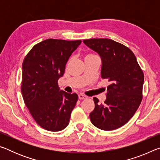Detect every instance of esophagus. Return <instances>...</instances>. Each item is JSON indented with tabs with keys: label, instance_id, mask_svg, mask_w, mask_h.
Listing matches in <instances>:
<instances>
[{
	"label": "esophagus",
	"instance_id": "1",
	"mask_svg": "<svg viewBox=\"0 0 160 160\" xmlns=\"http://www.w3.org/2000/svg\"><path fill=\"white\" fill-rule=\"evenodd\" d=\"M78 98H79V99H85L87 98V96H85V94H80L79 95H78Z\"/></svg>",
	"mask_w": 160,
	"mask_h": 160
}]
</instances>
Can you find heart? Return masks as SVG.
I'll use <instances>...</instances> for the list:
<instances>
[{"label": "heart", "mask_w": 160, "mask_h": 160, "mask_svg": "<svg viewBox=\"0 0 160 160\" xmlns=\"http://www.w3.org/2000/svg\"><path fill=\"white\" fill-rule=\"evenodd\" d=\"M93 56V55H92V54H88V55H87L85 56V57H88V56Z\"/></svg>", "instance_id": "obj_1"}]
</instances>
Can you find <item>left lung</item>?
I'll return each mask as SVG.
<instances>
[{
    "label": "left lung",
    "mask_w": 160,
    "mask_h": 160,
    "mask_svg": "<svg viewBox=\"0 0 160 160\" xmlns=\"http://www.w3.org/2000/svg\"><path fill=\"white\" fill-rule=\"evenodd\" d=\"M102 59L101 76L110 82L103 104L94 97L91 122L104 131L117 129L128 122L138 109L142 99L144 74L132 51L109 39L83 40Z\"/></svg>",
    "instance_id": "left-lung-1"
}]
</instances>
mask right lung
I'll return each instance as SVG.
<instances>
[{"instance_id": "obj_1", "label": "right lung", "mask_w": 160, "mask_h": 160, "mask_svg": "<svg viewBox=\"0 0 160 160\" xmlns=\"http://www.w3.org/2000/svg\"><path fill=\"white\" fill-rule=\"evenodd\" d=\"M81 42L46 39L34 46L24 59L21 85L24 102L38 125L47 131H60L69 123L78 96L60 90L58 80Z\"/></svg>"}]
</instances>
